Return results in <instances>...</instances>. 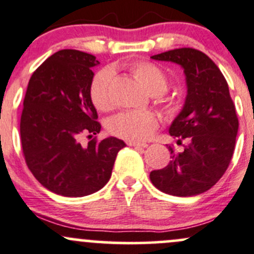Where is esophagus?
<instances>
[{"instance_id":"esophagus-1","label":"esophagus","mask_w":254,"mask_h":254,"mask_svg":"<svg viewBox=\"0 0 254 254\" xmlns=\"http://www.w3.org/2000/svg\"><path fill=\"white\" fill-rule=\"evenodd\" d=\"M127 145L131 146V147H147V143L143 142H131V141H129Z\"/></svg>"}]
</instances>
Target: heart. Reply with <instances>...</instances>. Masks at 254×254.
I'll return each mask as SVG.
<instances>
[{"label":"heart","instance_id":"obj_1","mask_svg":"<svg viewBox=\"0 0 254 254\" xmlns=\"http://www.w3.org/2000/svg\"><path fill=\"white\" fill-rule=\"evenodd\" d=\"M130 71L138 80L143 89L149 93L165 92L168 87V76L158 65L149 62H136L130 65ZM113 73L111 69L100 70L90 84V98L98 111H108L111 108V86ZM167 111L175 114L179 105L175 101L167 103ZM158 127V118L151 112H122L108 122V130L112 135L118 136L131 142L147 140Z\"/></svg>","mask_w":254,"mask_h":254}]
</instances>
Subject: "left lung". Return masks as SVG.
Listing matches in <instances>:
<instances>
[{
	"label": "left lung",
	"instance_id": "left-lung-1",
	"mask_svg": "<svg viewBox=\"0 0 254 254\" xmlns=\"http://www.w3.org/2000/svg\"><path fill=\"white\" fill-rule=\"evenodd\" d=\"M156 61L183 66L186 76L185 105L169 127V134L185 141L172 161L149 174L152 184L168 194L189 197L203 193L218 183L230 164L239 119L228 82L217 64L198 50L184 47L152 56Z\"/></svg>",
	"mask_w": 254,
	"mask_h": 254
}]
</instances>
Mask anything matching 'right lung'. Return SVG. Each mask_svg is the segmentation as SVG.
<instances>
[{"instance_id":"add662e5","label":"right lung","mask_w":254,"mask_h":254,"mask_svg":"<svg viewBox=\"0 0 254 254\" xmlns=\"http://www.w3.org/2000/svg\"><path fill=\"white\" fill-rule=\"evenodd\" d=\"M95 56L61 50L31 75L20 118V140L26 165L42 186L65 197L101 190L111 179L117 154L125 142L117 137L86 146L80 137L101 131L90 98Z\"/></svg>"}]
</instances>
